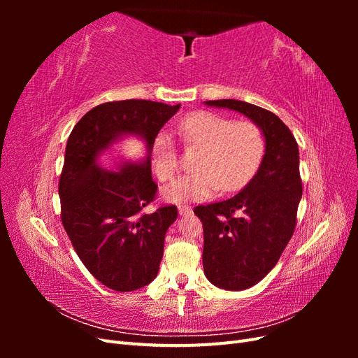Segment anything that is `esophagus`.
Segmentation results:
<instances>
[{"label": "esophagus", "instance_id": "esophagus-1", "mask_svg": "<svg viewBox=\"0 0 358 358\" xmlns=\"http://www.w3.org/2000/svg\"><path fill=\"white\" fill-rule=\"evenodd\" d=\"M192 209L189 206H179V215H191Z\"/></svg>", "mask_w": 358, "mask_h": 358}]
</instances>
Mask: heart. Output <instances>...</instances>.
<instances>
[{
    "instance_id": "obj_1",
    "label": "heart",
    "mask_w": 358,
    "mask_h": 358,
    "mask_svg": "<svg viewBox=\"0 0 358 358\" xmlns=\"http://www.w3.org/2000/svg\"><path fill=\"white\" fill-rule=\"evenodd\" d=\"M178 134L185 146L199 148L194 161L197 171L182 176L164 189L170 203L203 201L220 189L234 192L254 178L266 149V138L255 122L233 121L224 115L199 110L188 113L178 124ZM152 167L161 182H170L179 169L173 140L158 134L152 142Z\"/></svg>"
}]
</instances>
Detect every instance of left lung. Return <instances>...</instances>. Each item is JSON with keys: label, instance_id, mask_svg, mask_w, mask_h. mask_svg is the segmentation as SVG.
Returning <instances> with one entry per match:
<instances>
[{"label": "left lung", "instance_id": "1", "mask_svg": "<svg viewBox=\"0 0 358 358\" xmlns=\"http://www.w3.org/2000/svg\"><path fill=\"white\" fill-rule=\"evenodd\" d=\"M206 104L243 113L266 137L262 166L239 194L194 208L203 224L206 278L222 289L241 291L276 266L294 234L301 199L299 146L289 128L263 107L239 100Z\"/></svg>", "mask_w": 358, "mask_h": 358}]
</instances>
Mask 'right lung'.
<instances>
[{"mask_svg":"<svg viewBox=\"0 0 358 358\" xmlns=\"http://www.w3.org/2000/svg\"><path fill=\"white\" fill-rule=\"evenodd\" d=\"M179 107L150 100L103 103L69 137L58 183L61 221L83 266L110 289L134 291L157 278L166 231L176 221L178 208L167 204L145 212L158 191L150 157L117 171L100 169L96 157L124 134L143 137L150 150Z\"/></svg>","mask_w":358,"mask_h":358,"instance_id":"1","label":"right lung"}]
</instances>
